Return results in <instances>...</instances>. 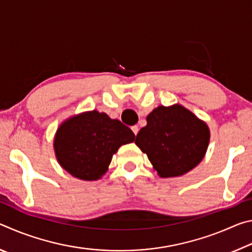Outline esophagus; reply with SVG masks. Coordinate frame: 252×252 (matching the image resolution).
Returning a JSON list of instances; mask_svg holds the SVG:
<instances>
[{"mask_svg":"<svg viewBox=\"0 0 252 252\" xmlns=\"http://www.w3.org/2000/svg\"><path fill=\"white\" fill-rule=\"evenodd\" d=\"M131 130L133 131V133L136 135L139 132V127H138V126H131Z\"/></svg>","mask_w":252,"mask_h":252,"instance_id":"obj_1","label":"esophagus"}]
</instances>
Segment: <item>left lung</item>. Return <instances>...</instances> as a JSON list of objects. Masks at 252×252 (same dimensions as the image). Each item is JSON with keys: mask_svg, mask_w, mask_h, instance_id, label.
<instances>
[{"mask_svg": "<svg viewBox=\"0 0 252 252\" xmlns=\"http://www.w3.org/2000/svg\"><path fill=\"white\" fill-rule=\"evenodd\" d=\"M210 141L208 125L181 104L159 105L147 117L135 144L161 178L181 177L202 161Z\"/></svg>", "mask_w": 252, "mask_h": 252, "instance_id": "1", "label": "left lung"}]
</instances>
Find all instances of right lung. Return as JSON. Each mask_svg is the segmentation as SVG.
<instances>
[{
	"instance_id": "obj_1",
	"label": "right lung",
	"mask_w": 252,
	"mask_h": 252,
	"mask_svg": "<svg viewBox=\"0 0 252 252\" xmlns=\"http://www.w3.org/2000/svg\"><path fill=\"white\" fill-rule=\"evenodd\" d=\"M130 127L104 112L87 111L63 121L54 135L59 164L80 180H99L108 171L114 153L134 141Z\"/></svg>"
}]
</instances>
